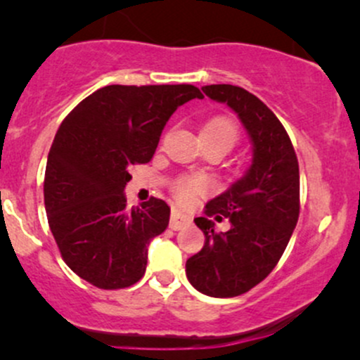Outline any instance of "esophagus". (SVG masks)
<instances>
[{
    "label": "esophagus",
    "mask_w": 360,
    "mask_h": 360,
    "mask_svg": "<svg viewBox=\"0 0 360 360\" xmlns=\"http://www.w3.org/2000/svg\"><path fill=\"white\" fill-rule=\"evenodd\" d=\"M189 221H191V218H189L188 214L181 213L179 210H172V213H171V229L172 230L183 229V226L188 225Z\"/></svg>",
    "instance_id": "34e87169"
}]
</instances>
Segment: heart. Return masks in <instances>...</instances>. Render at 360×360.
<instances>
[{
	"label": "heart",
	"instance_id": "b5f03b06",
	"mask_svg": "<svg viewBox=\"0 0 360 360\" xmlns=\"http://www.w3.org/2000/svg\"><path fill=\"white\" fill-rule=\"evenodd\" d=\"M201 137L220 143L226 150H230L238 140V127L232 118L214 117L205 125ZM205 188V179L200 176L181 177L174 183V193L181 201H188L189 198H193L196 193H201Z\"/></svg>",
	"mask_w": 360,
	"mask_h": 360
}]
</instances>
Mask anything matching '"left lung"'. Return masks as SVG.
I'll return each instance as SVG.
<instances>
[{"label": "left lung", "instance_id": "left-lung-1", "mask_svg": "<svg viewBox=\"0 0 360 360\" xmlns=\"http://www.w3.org/2000/svg\"><path fill=\"white\" fill-rule=\"evenodd\" d=\"M201 89L238 115L254 155L243 177L194 218L205 245L188 259L186 276L206 296L233 298L266 279L286 249L300 217V167L283 123L257 96L232 84ZM223 217L231 229L217 233L214 221Z\"/></svg>", "mask_w": 360, "mask_h": 360}]
</instances>
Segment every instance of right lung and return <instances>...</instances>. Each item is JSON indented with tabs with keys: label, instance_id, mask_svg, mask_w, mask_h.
Instances as JSON below:
<instances>
[{
	"label": "right lung",
	"instance_id": "add662e5",
	"mask_svg": "<svg viewBox=\"0 0 360 360\" xmlns=\"http://www.w3.org/2000/svg\"><path fill=\"white\" fill-rule=\"evenodd\" d=\"M194 98L191 84L94 91L60 123L49 152L44 201L62 259L100 289H122L146 274L147 247L169 225L166 201L127 208L130 169L154 155L167 120Z\"/></svg>",
	"mask_w": 360,
	"mask_h": 360
}]
</instances>
